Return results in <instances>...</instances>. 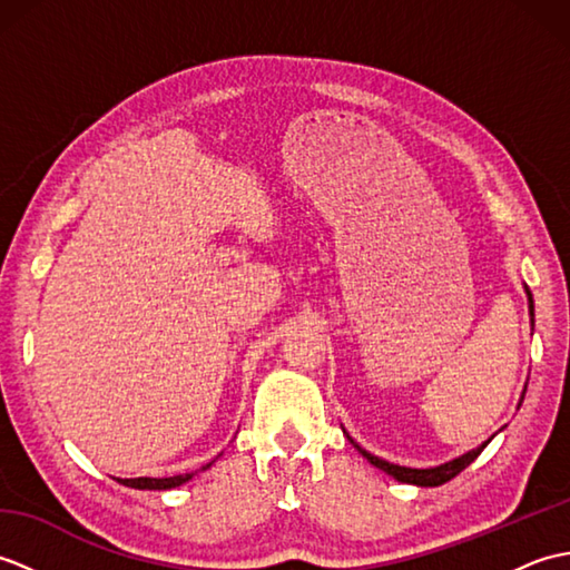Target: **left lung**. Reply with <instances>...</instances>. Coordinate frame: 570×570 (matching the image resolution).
<instances>
[{
	"instance_id": "1",
	"label": "left lung",
	"mask_w": 570,
	"mask_h": 570,
	"mask_svg": "<svg viewBox=\"0 0 570 570\" xmlns=\"http://www.w3.org/2000/svg\"><path fill=\"white\" fill-rule=\"evenodd\" d=\"M524 292H527V296H529V316H531V325H534V298H531V292L529 288L524 286ZM527 392V390H524ZM522 399H524V394H522ZM350 439V435H347ZM350 443H353L357 451L365 455L370 463L374 465V468H380V470H384L386 475H392L394 480H399V482H406V485H419V488H439V485H443V482H448V480H453L458 472H463L472 460H475L482 451H485V445L490 443V441H485L482 445H478V448H472V451H468V453H463L460 458H453V460H448V463H443V465H435V468H404V465H394V463H386V460H382V458H377V455H372V453H367L365 448H360L353 439H350Z\"/></svg>"
}]
</instances>
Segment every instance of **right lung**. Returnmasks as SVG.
Listing matches in <instances>:
<instances>
[{
  "instance_id": "right-lung-1",
  "label": "right lung",
  "mask_w": 570,
  "mask_h": 570,
  "mask_svg": "<svg viewBox=\"0 0 570 570\" xmlns=\"http://www.w3.org/2000/svg\"><path fill=\"white\" fill-rule=\"evenodd\" d=\"M213 463L203 465V470H208ZM196 472H186V475H174V478H129V480H119L122 485L127 488H135V490H171V488H178L184 485V482H188Z\"/></svg>"
}]
</instances>
